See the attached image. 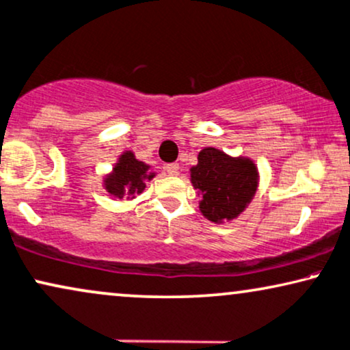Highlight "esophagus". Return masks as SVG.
Listing matches in <instances>:
<instances>
[{
  "label": "esophagus",
  "instance_id": "1",
  "mask_svg": "<svg viewBox=\"0 0 350 350\" xmlns=\"http://www.w3.org/2000/svg\"><path fill=\"white\" fill-rule=\"evenodd\" d=\"M165 171L170 176H179V165L178 163H171V165L165 166Z\"/></svg>",
  "mask_w": 350,
  "mask_h": 350
}]
</instances>
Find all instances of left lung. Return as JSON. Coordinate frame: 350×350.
I'll return each mask as SVG.
<instances>
[{"mask_svg": "<svg viewBox=\"0 0 350 350\" xmlns=\"http://www.w3.org/2000/svg\"><path fill=\"white\" fill-rule=\"evenodd\" d=\"M197 160L190 167V183L200 196V213L215 224L239 218L258 189L255 161L242 154L231 157L215 147L203 148Z\"/></svg>", "mask_w": 350, "mask_h": 350, "instance_id": "obj_1", "label": "left lung"}]
</instances>
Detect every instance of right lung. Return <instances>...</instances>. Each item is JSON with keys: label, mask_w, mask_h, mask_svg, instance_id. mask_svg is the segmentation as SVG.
Instances as JSON below:
<instances>
[{"label": "right lung", "mask_w": 350, "mask_h": 350, "mask_svg": "<svg viewBox=\"0 0 350 350\" xmlns=\"http://www.w3.org/2000/svg\"><path fill=\"white\" fill-rule=\"evenodd\" d=\"M157 172L152 166L137 160L134 152L124 150L114 163L113 170L105 174L103 189L114 200H134L139 193L144 192L145 183L152 180Z\"/></svg>", "instance_id": "add662e5"}]
</instances>
